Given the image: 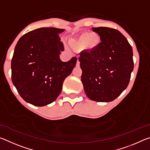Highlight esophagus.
Segmentation results:
<instances>
[{
  "label": "esophagus",
  "instance_id": "obj_1",
  "mask_svg": "<svg viewBox=\"0 0 150 150\" xmlns=\"http://www.w3.org/2000/svg\"><path fill=\"white\" fill-rule=\"evenodd\" d=\"M79 65H80V63H79V60L77 59V64H76V65H77V67H78V66H79Z\"/></svg>",
  "mask_w": 150,
  "mask_h": 150
}]
</instances>
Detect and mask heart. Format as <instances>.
I'll return each mask as SVG.
<instances>
[{
	"label": "heart",
	"instance_id": "obj_1",
	"mask_svg": "<svg viewBox=\"0 0 150 150\" xmlns=\"http://www.w3.org/2000/svg\"><path fill=\"white\" fill-rule=\"evenodd\" d=\"M88 42V45L91 47H95L99 42V38L97 35L96 34H91V33H83L81 34L79 40L77 43L81 45H85Z\"/></svg>",
	"mask_w": 150,
	"mask_h": 150
}]
</instances>
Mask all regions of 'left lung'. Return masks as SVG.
<instances>
[{
    "label": "left lung",
    "instance_id": "left-lung-1",
    "mask_svg": "<svg viewBox=\"0 0 150 150\" xmlns=\"http://www.w3.org/2000/svg\"><path fill=\"white\" fill-rule=\"evenodd\" d=\"M101 42L80 53L81 81L85 93L96 102L112 101L126 89L134 69L132 47L118 30L92 28Z\"/></svg>",
    "mask_w": 150,
    "mask_h": 150
}]
</instances>
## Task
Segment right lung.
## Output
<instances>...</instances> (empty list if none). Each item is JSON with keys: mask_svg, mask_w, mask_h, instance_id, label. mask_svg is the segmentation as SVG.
<instances>
[{"mask_svg": "<svg viewBox=\"0 0 150 150\" xmlns=\"http://www.w3.org/2000/svg\"><path fill=\"white\" fill-rule=\"evenodd\" d=\"M64 30L40 28L25 34L15 47L11 62L12 81L20 96L30 104L43 106L54 102L62 92L65 79L77 62L60 60L64 50L59 34Z\"/></svg>", "mask_w": 150, "mask_h": 150, "instance_id": "obj_1", "label": "right lung"}]
</instances>
